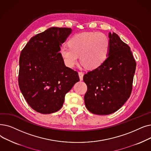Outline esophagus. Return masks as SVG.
Instances as JSON below:
<instances>
[{
  "label": "esophagus",
  "instance_id": "esophagus-1",
  "mask_svg": "<svg viewBox=\"0 0 151 151\" xmlns=\"http://www.w3.org/2000/svg\"><path fill=\"white\" fill-rule=\"evenodd\" d=\"M78 75H79V77H80V79L81 81L83 80V75H84V73L83 71H79L78 72Z\"/></svg>",
  "mask_w": 151,
  "mask_h": 151
}]
</instances>
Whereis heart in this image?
<instances>
[{
  "mask_svg": "<svg viewBox=\"0 0 151 151\" xmlns=\"http://www.w3.org/2000/svg\"><path fill=\"white\" fill-rule=\"evenodd\" d=\"M68 47L63 46L60 54L67 66L73 67L78 62V56L86 67L94 69L106 60L110 52V40L104 33L89 32L71 37Z\"/></svg>",
  "mask_w": 151,
  "mask_h": 151,
  "instance_id": "b5f03b06",
  "label": "heart"
}]
</instances>
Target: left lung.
Instances as JSON below:
<instances>
[{"instance_id": "left-lung-1", "label": "left lung", "mask_w": 151, "mask_h": 151, "mask_svg": "<svg viewBox=\"0 0 151 151\" xmlns=\"http://www.w3.org/2000/svg\"><path fill=\"white\" fill-rule=\"evenodd\" d=\"M110 52L101 66L83 76L88 89L87 109L96 115L112 114L121 108L132 93L136 63L130 47L115 32L109 33Z\"/></svg>"}]
</instances>
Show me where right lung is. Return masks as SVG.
Instances as JSON below:
<instances>
[{"label":"right lung","mask_w":151,"mask_h":151,"mask_svg":"<svg viewBox=\"0 0 151 151\" xmlns=\"http://www.w3.org/2000/svg\"><path fill=\"white\" fill-rule=\"evenodd\" d=\"M71 28L52 27L32 37L19 60V88L29 106L49 114L59 110L65 96L80 81L76 71L65 66L60 45Z\"/></svg>","instance_id":"1"}]
</instances>
